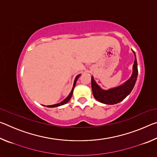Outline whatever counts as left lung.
Masks as SVG:
<instances>
[{
  "mask_svg": "<svg viewBox=\"0 0 157 157\" xmlns=\"http://www.w3.org/2000/svg\"><path fill=\"white\" fill-rule=\"evenodd\" d=\"M134 54L135 59L133 65V73L128 80L124 84L115 88L108 90H103L100 87L94 80V77H91V88L94 98L100 102L106 105H115L123 100L128 95L134 88L138 76L137 61L135 52L132 50Z\"/></svg>",
  "mask_w": 157,
  "mask_h": 157,
  "instance_id": "left-lung-1",
  "label": "left lung"
}]
</instances>
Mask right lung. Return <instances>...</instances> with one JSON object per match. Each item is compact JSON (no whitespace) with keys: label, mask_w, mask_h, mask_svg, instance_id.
Segmentation results:
<instances>
[{"label":"right lung","mask_w":157,"mask_h":157,"mask_svg":"<svg viewBox=\"0 0 157 157\" xmlns=\"http://www.w3.org/2000/svg\"><path fill=\"white\" fill-rule=\"evenodd\" d=\"M80 76V75H78V76H76V78L75 79V80H74V83H73V88H72V90H71V91L70 94H69V95L67 96V98H66V99L63 100L62 102H61L60 103H58V104H55V105H48L47 107H59V106H61V105H65L66 103H67L69 100H70V99L71 98V97H72V95H73V90H74V88H75V84H76V82H77V80H78L79 77Z\"/></svg>","instance_id":"right-lung-1"}]
</instances>
